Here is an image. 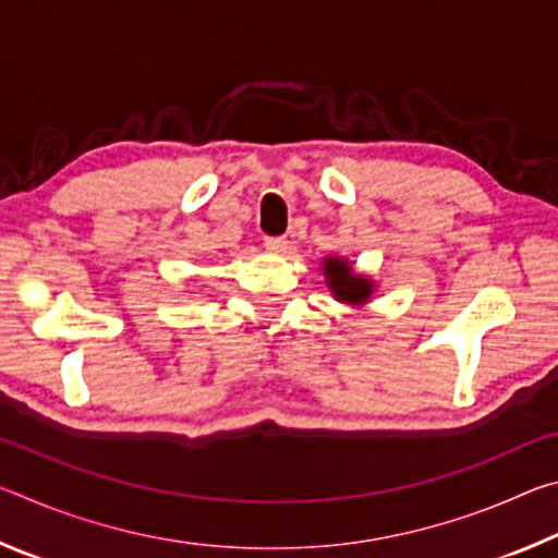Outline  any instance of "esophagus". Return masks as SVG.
<instances>
[{
    "instance_id": "esophagus-1",
    "label": "esophagus",
    "mask_w": 558,
    "mask_h": 558,
    "mask_svg": "<svg viewBox=\"0 0 558 558\" xmlns=\"http://www.w3.org/2000/svg\"><path fill=\"white\" fill-rule=\"evenodd\" d=\"M266 248L270 253H282L288 248V239L286 235H266Z\"/></svg>"
}]
</instances>
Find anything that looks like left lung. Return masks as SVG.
<instances>
[{"instance_id": "obj_1", "label": "left lung", "mask_w": 558, "mask_h": 558, "mask_svg": "<svg viewBox=\"0 0 558 558\" xmlns=\"http://www.w3.org/2000/svg\"><path fill=\"white\" fill-rule=\"evenodd\" d=\"M325 276L329 278V288H332L337 300L362 305V302L372 295V282L354 276L352 268H349L342 258H327Z\"/></svg>"}]
</instances>
